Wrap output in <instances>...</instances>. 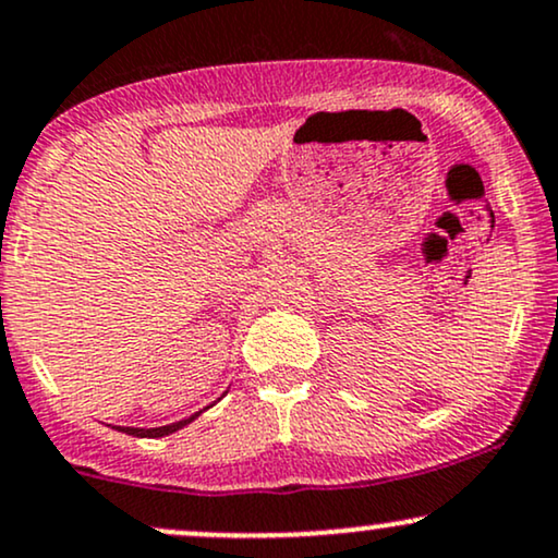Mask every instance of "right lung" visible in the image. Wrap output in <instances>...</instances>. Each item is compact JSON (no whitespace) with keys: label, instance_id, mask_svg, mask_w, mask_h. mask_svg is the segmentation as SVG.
<instances>
[{"label":"right lung","instance_id":"obj_1","mask_svg":"<svg viewBox=\"0 0 558 558\" xmlns=\"http://www.w3.org/2000/svg\"><path fill=\"white\" fill-rule=\"evenodd\" d=\"M203 411H197L194 415H190V418L184 421H177V424H166V426H156V428H134V426H119V432L130 434V436H140V439H158V436H169L173 432H179V428H184L186 424H192L197 415Z\"/></svg>","mask_w":558,"mask_h":558}]
</instances>
